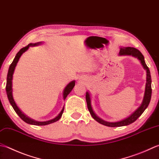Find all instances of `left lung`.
I'll list each match as a JSON object with an SVG mask.
<instances>
[{"label":"left lung","instance_id":"left-lung-1","mask_svg":"<svg viewBox=\"0 0 159 159\" xmlns=\"http://www.w3.org/2000/svg\"><path fill=\"white\" fill-rule=\"evenodd\" d=\"M120 55H131L137 58L139 60L141 61V63L143 65V67H144V69L146 70V72H147V80H146V86H145V95H144V98L143 101L141 106H140L137 110H136L134 112L131 116L127 117V119L122 120L119 122H115V123H110L107 122V121H105L101 119L100 118H98L94 111L92 110V105H91V99H90L89 94L88 92L86 93L85 98H86V101H87V105H88V108L90 114L92 115L93 119L96 120L97 122L100 123L102 125H106L108 127H121V126H125V125H128L129 124L134 122V121L138 119V118L141 116V115L143 113V111L145 110V109L148 107L150 103V100H151V96H152V79H151V75H150V71L149 70L148 67L146 65L145 60H144V57L143 55L141 54V52L137 49L131 48V47H127L125 48H120V50L119 52Z\"/></svg>","mask_w":159,"mask_h":159}]
</instances>
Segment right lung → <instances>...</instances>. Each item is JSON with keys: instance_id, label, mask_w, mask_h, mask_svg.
Wrapping results in <instances>:
<instances>
[{"instance_id": "right-lung-1", "label": "right lung", "mask_w": 159, "mask_h": 159, "mask_svg": "<svg viewBox=\"0 0 159 159\" xmlns=\"http://www.w3.org/2000/svg\"><path fill=\"white\" fill-rule=\"evenodd\" d=\"M40 43H34V44H32V43H30V44L27 45V46L24 47L22 49H20V51L18 52L16 57L14 59L13 62H12L11 64L9 66V70H8V73H7V83H6V92H7V97L9 99V101L10 102V104L11 105L12 107L14 108V111H16L20 119L24 120L25 122L28 123V124H31V125H48V124H50L52 123H54L56 121L58 120L59 119H61V117L62 116V114L63 113L64 111V107L63 108V110L61 111V113L59 114L58 116L54 118V119H52L50 120H48V121H44V122H39V121H36L34 120L33 119H31L30 118H28L27 116H26L22 111L19 110V108L17 107L16 104L14 101L13 98V96H12V78H13V74L14 71L15 70V67L16 66V64L18 63V60H19L20 57H21V55L23 54V53L27 51L28 48H30V46H35V45H39ZM74 85H75V81H71V83H70L68 85L66 86V88H65L64 91H63V98L65 99L67 97V96L70 94V92L72 90V89L74 88Z\"/></svg>"}]
</instances>
